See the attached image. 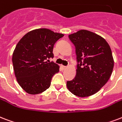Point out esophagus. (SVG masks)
<instances>
[{
  "label": "esophagus",
  "instance_id": "1",
  "mask_svg": "<svg viewBox=\"0 0 122 122\" xmlns=\"http://www.w3.org/2000/svg\"><path fill=\"white\" fill-rule=\"evenodd\" d=\"M61 68H62V69H63V70H65V69H66V66H63V65H61Z\"/></svg>",
  "mask_w": 122,
  "mask_h": 122
}]
</instances>
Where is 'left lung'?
Returning <instances> with one entry per match:
<instances>
[{
    "label": "left lung",
    "instance_id": "obj_1",
    "mask_svg": "<svg viewBox=\"0 0 122 122\" xmlns=\"http://www.w3.org/2000/svg\"><path fill=\"white\" fill-rule=\"evenodd\" d=\"M68 37L76 47L77 65L76 76L66 82L67 88L76 96H91L111 76L114 60L110 46L104 38L87 30H80Z\"/></svg>",
    "mask_w": 122,
    "mask_h": 122
}]
</instances>
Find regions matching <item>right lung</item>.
<instances>
[{"mask_svg": "<svg viewBox=\"0 0 122 122\" xmlns=\"http://www.w3.org/2000/svg\"><path fill=\"white\" fill-rule=\"evenodd\" d=\"M63 36L38 29L27 32L17 43L12 57L13 69L19 85L27 93L39 94L50 87L59 66L48 59L54 57V45Z\"/></svg>", "mask_w": 122, "mask_h": 122, "instance_id": "right-lung-1", "label": "right lung"}]
</instances>
